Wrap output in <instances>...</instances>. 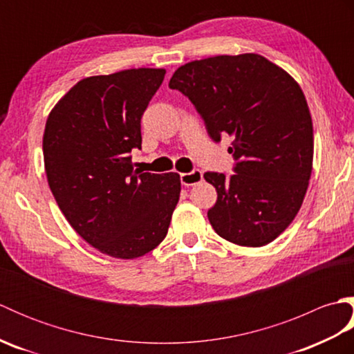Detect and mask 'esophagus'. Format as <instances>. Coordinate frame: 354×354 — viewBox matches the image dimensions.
Returning <instances> with one entry per match:
<instances>
[{
	"label": "esophagus",
	"mask_w": 354,
	"mask_h": 354,
	"mask_svg": "<svg viewBox=\"0 0 354 354\" xmlns=\"http://www.w3.org/2000/svg\"><path fill=\"white\" fill-rule=\"evenodd\" d=\"M202 181V171L201 170H193L190 173H181V183L185 187L196 185Z\"/></svg>",
	"instance_id": "34e87169"
}]
</instances>
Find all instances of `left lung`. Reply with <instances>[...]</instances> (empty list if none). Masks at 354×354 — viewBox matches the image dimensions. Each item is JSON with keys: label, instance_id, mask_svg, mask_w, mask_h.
<instances>
[{"label": "left lung", "instance_id": "obj_1", "mask_svg": "<svg viewBox=\"0 0 354 354\" xmlns=\"http://www.w3.org/2000/svg\"><path fill=\"white\" fill-rule=\"evenodd\" d=\"M198 109L208 135H230L234 175L207 171L217 201L208 221L222 239L259 248L295 219L313 164V124L303 89L255 53L185 64L169 82Z\"/></svg>", "mask_w": 354, "mask_h": 354}]
</instances>
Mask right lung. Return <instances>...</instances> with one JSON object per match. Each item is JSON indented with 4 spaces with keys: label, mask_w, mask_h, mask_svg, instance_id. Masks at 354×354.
<instances>
[{
    "label": "right lung",
    "mask_w": 354,
    "mask_h": 354,
    "mask_svg": "<svg viewBox=\"0 0 354 354\" xmlns=\"http://www.w3.org/2000/svg\"><path fill=\"white\" fill-rule=\"evenodd\" d=\"M164 68H132L77 82L48 114L42 149L50 190L74 231L109 257L131 260L160 245L171 221L178 173L133 171L141 115Z\"/></svg>",
    "instance_id": "right-lung-1"
}]
</instances>
